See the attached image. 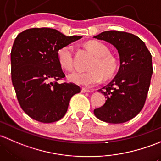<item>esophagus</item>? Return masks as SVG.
Returning <instances> with one entry per match:
<instances>
[{"mask_svg": "<svg viewBox=\"0 0 161 161\" xmlns=\"http://www.w3.org/2000/svg\"><path fill=\"white\" fill-rule=\"evenodd\" d=\"M81 92H82V93H89V92H91V91L89 90V89H87V88H84V87H83V88L81 89Z\"/></svg>", "mask_w": 161, "mask_h": 161, "instance_id": "1", "label": "esophagus"}]
</instances>
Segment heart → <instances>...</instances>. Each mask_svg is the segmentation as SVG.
Segmentation results:
<instances>
[{
  "instance_id": "b5f03b06",
  "label": "heart",
  "mask_w": 161,
  "mask_h": 161,
  "mask_svg": "<svg viewBox=\"0 0 161 161\" xmlns=\"http://www.w3.org/2000/svg\"><path fill=\"white\" fill-rule=\"evenodd\" d=\"M86 47L94 54V59L89 66L91 70L87 72L75 71L68 75V80L74 84L84 87H92L98 84L103 79L111 78L118 69V60L109 53V49L105 44L98 41H89ZM57 58L59 65L66 70H71L74 67V47L67 45L58 50Z\"/></svg>"
}]
</instances>
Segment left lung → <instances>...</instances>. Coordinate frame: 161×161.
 <instances>
[{
    "instance_id": "8db88e82",
    "label": "left lung",
    "mask_w": 161,
    "mask_h": 161,
    "mask_svg": "<svg viewBox=\"0 0 161 161\" xmlns=\"http://www.w3.org/2000/svg\"><path fill=\"white\" fill-rule=\"evenodd\" d=\"M94 38L113 45L120 60L116 76L98 90L107 100L94 114L108 123H123L143 108L153 74L152 56L143 41L131 33L106 31Z\"/></svg>"
}]
</instances>
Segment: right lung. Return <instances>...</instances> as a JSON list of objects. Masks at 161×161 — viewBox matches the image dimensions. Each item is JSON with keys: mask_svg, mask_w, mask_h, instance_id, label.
<instances>
[{"mask_svg": "<svg viewBox=\"0 0 161 161\" xmlns=\"http://www.w3.org/2000/svg\"><path fill=\"white\" fill-rule=\"evenodd\" d=\"M81 38L49 28L27 29L15 38L11 52V80L21 108L31 119L43 123L59 120L72 96L80 92L74 83H58L65 74L57 52Z\"/></svg>", "mask_w": 161, "mask_h": 161, "instance_id": "add662e5", "label": "right lung"}]
</instances>
